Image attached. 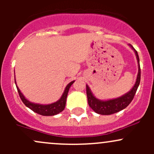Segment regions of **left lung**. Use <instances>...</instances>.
<instances>
[{
	"label": "left lung",
	"instance_id": "8db88e82",
	"mask_svg": "<svg viewBox=\"0 0 154 154\" xmlns=\"http://www.w3.org/2000/svg\"><path fill=\"white\" fill-rule=\"evenodd\" d=\"M130 46L136 54V59H137L138 61V67H139V71H138L136 83H135V85L130 91H129L128 92L126 93L124 95L118 97V98L111 99V100H100L99 99L96 98L93 95L89 87L86 85V94L87 98H88V103L89 106L97 114L108 116V115H112L124 109L128 106L133 100V97H134L135 94H136L138 87L139 86V83H140L141 69L140 65H139V55H138L137 51L135 50V48L131 45H130Z\"/></svg>",
	"mask_w": 154,
	"mask_h": 154
}]
</instances>
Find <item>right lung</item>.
<instances>
[{
	"label": "right lung",
	"instance_id": "1",
	"mask_svg": "<svg viewBox=\"0 0 154 154\" xmlns=\"http://www.w3.org/2000/svg\"><path fill=\"white\" fill-rule=\"evenodd\" d=\"M15 83L16 85V81H15ZM74 83V81H71V83H69L66 86V88H65V91L63 92V95L60 97V99L59 100H57L55 103H51V104H47V105H43V104H39V103H34L32 102L29 101L28 100L25 98L24 95H23L22 93L20 91L19 88L17 86V90L18 91V94H19L20 97H21V100H22L23 103H24L26 106H27L28 108L30 109L31 110H32L35 112L38 113V114L42 115V116H52L57 115L58 113L61 112L62 111H63L66 106V98H67V95L68 93V90H69L70 87L71 85Z\"/></svg>",
	"mask_w": 154,
	"mask_h": 154
}]
</instances>
